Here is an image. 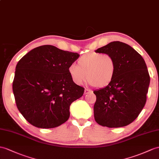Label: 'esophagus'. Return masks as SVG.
I'll list each match as a JSON object with an SVG mask.
<instances>
[{
    "instance_id": "obj_1",
    "label": "esophagus",
    "mask_w": 159,
    "mask_h": 159,
    "mask_svg": "<svg viewBox=\"0 0 159 159\" xmlns=\"http://www.w3.org/2000/svg\"><path fill=\"white\" fill-rule=\"evenodd\" d=\"M90 92H91V90H88V89H85V90H84V94H88V93H90Z\"/></svg>"
}]
</instances>
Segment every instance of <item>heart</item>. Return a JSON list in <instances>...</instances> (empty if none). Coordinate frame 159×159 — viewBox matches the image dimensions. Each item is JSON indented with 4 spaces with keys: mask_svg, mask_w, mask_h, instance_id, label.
Wrapping results in <instances>:
<instances>
[{
    "mask_svg": "<svg viewBox=\"0 0 159 159\" xmlns=\"http://www.w3.org/2000/svg\"><path fill=\"white\" fill-rule=\"evenodd\" d=\"M114 57L109 54L91 52L81 57L77 65H69L68 71L73 82L77 85L86 80L96 88H104L109 85L116 73Z\"/></svg>",
    "mask_w": 159,
    "mask_h": 159,
    "instance_id": "1",
    "label": "heart"
}]
</instances>
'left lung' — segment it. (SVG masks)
<instances>
[{"label":"left lung","instance_id":"left-lung-1","mask_svg":"<svg viewBox=\"0 0 159 159\" xmlns=\"http://www.w3.org/2000/svg\"><path fill=\"white\" fill-rule=\"evenodd\" d=\"M95 52L113 56L117 67L111 83L94 91L95 121L104 127L126 126L138 117L146 102L150 75L145 61L131 46L119 41Z\"/></svg>","mask_w":159,"mask_h":159}]
</instances>
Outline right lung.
<instances>
[{
    "mask_svg": "<svg viewBox=\"0 0 159 159\" xmlns=\"http://www.w3.org/2000/svg\"><path fill=\"white\" fill-rule=\"evenodd\" d=\"M79 57L78 53L44 45L19 61L13 91L18 110L30 124L49 129L67 121L71 104L84 92L68 71Z\"/></svg>",
    "mask_w": 159,
    "mask_h": 159,
    "instance_id": "obj_1",
    "label": "right lung"
}]
</instances>
